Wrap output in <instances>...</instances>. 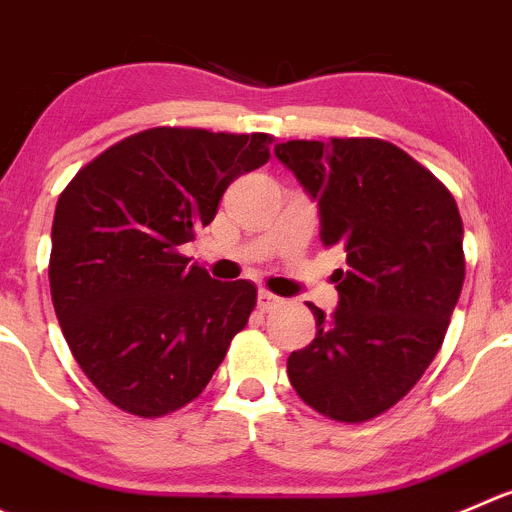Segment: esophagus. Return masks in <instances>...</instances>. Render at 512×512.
I'll return each instance as SVG.
<instances>
[{
    "instance_id": "34e87169",
    "label": "esophagus",
    "mask_w": 512,
    "mask_h": 512,
    "mask_svg": "<svg viewBox=\"0 0 512 512\" xmlns=\"http://www.w3.org/2000/svg\"><path fill=\"white\" fill-rule=\"evenodd\" d=\"M279 304H281V299L276 294H271V291H266V289L259 291V309L261 311H269Z\"/></svg>"
}]
</instances>
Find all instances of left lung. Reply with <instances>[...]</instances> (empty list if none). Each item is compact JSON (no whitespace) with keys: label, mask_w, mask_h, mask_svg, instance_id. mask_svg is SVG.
<instances>
[{"label":"left lung","mask_w":512,"mask_h":512,"mask_svg":"<svg viewBox=\"0 0 512 512\" xmlns=\"http://www.w3.org/2000/svg\"><path fill=\"white\" fill-rule=\"evenodd\" d=\"M276 158L319 201L324 246L347 251L332 319L309 304L316 337L291 352V387L329 420L367 422L440 352L465 281L460 211L425 165L387 140H289Z\"/></svg>","instance_id":"8db88e82"}]
</instances>
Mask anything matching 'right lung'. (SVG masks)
<instances>
[{
	"mask_svg": "<svg viewBox=\"0 0 512 512\" xmlns=\"http://www.w3.org/2000/svg\"><path fill=\"white\" fill-rule=\"evenodd\" d=\"M274 138L150 128L82 165L52 221L50 289L72 357L107 402L138 417L186 407L248 324L256 286L216 281L180 246L208 226Z\"/></svg>",
	"mask_w": 512,
	"mask_h": 512,
	"instance_id": "obj_1",
	"label": "right lung"
}]
</instances>
